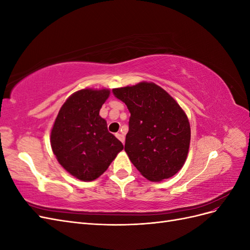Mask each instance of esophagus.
Masks as SVG:
<instances>
[{"instance_id": "1", "label": "esophagus", "mask_w": 250, "mask_h": 250, "mask_svg": "<svg viewBox=\"0 0 250 250\" xmlns=\"http://www.w3.org/2000/svg\"><path fill=\"white\" fill-rule=\"evenodd\" d=\"M116 137H117L121 142H122L123 144L125 143V137H124V134H123V133H117V134H116Z\"/></svg>"}]
</instances>
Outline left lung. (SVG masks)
<instances>
[{
    "instance_id": "left-lung-1",
    "label": "left lung",
    "mask_w": 250,
    "mask_h": 250,
    "mask_svg": "<svg viewBox=\"0 0 250 250\" xmlns=\"http://www.w3.org/2000/svg\"><path fill=\"white\" fill-rule=\"evenodd\" d=\"M130 112L125 151L144 177L161 181L183 168L191 141L186 112L173 98L152 82L113 88Z\"/></svg>"
}]
</instances>
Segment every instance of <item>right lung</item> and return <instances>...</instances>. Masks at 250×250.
Masks as SVG:
<instances>
[{"instance_id":"1","label":"right lung","mask_w":250,"mask_h":250,"mask_svg":"<svg viewBox=\"0 0 250 250\" xmlns=\"http://www.w3.org/2000/svg\"><path fill=\"white\" fill-rule=\"evenodd\" d=\"M110 90L84 88L69 97L51 131V146L58 163L71 175L92 181L107 170L123 144L99 116Z\"/></svg>"}]
</instances>
